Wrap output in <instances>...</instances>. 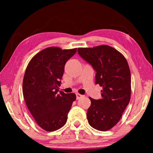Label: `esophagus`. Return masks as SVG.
I'll return each instance as SVG.
<instances>
[{"instance_id":"esophagus-1","label":"esophagus","mask_w":153,"mask_h":153,"mask_svg":"<svg viewBox=\"0 0 153 153\" xmlns=\"http://www.w3.org/2000/svg\"><path fill=\"white\" fill-rule=\"evenodd\" d=\"M82 97H84V96H83V95L79 94V93H77V94H76L77 100H79V99H80V98H82Z\"/></svg>"}]
</instances>
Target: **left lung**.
Segmentation results:
<instances>
[{
	"instance_id": "left-lung-1",
	"label": "left lung",
	"mask_w": 153,
	"mask_h": 153,
	"mask_svg": "<svg viewBox=\"0 0 153 153\" xmlns=\"http://www.w3.org/2000/svg\"><path fill=\"white\" fill-rule=\"evenodd\" d=\"M78 54L97 71L95 83L102 87L101 99L89 97L87 119L99 131L109 130L120 120L131 97V74L120 52L108 45L78 48Z\"/></svg>"
}]
</instances>
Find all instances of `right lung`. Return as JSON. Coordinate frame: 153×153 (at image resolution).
<instances>
[{"instance_id":"obj_1","label":"right lung","mask_w":153,"mask_h":153,"mask_svg":"<svg viewBox=\"0 0 153 153\" xmlns=\"http://www.w3.org/2000/svg\"><path fill=\"white\" fill-rule=\"evenodd\" d=\"M77 48L51 46L31 59L23 79V94L36 123L44 130L53 131L67 122V114L76 99L74 93L59 92L66 62Z\"/></svg>"}]
</instances>
